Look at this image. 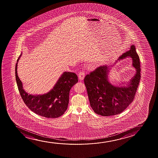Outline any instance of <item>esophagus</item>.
Masks as SVG:
<instances>
[{
  "mask_svg": "<svg viewBox=\"0 0 158 158\" xmlns=\"http://www.w3.org/2000/svg\"><path fill=\"white\" fill-rule=\"evenodd\" d=\"M85 73L84 71H81L78 73V77L81 80H83L85 78Z\"/></svg>",
  "mask_w": 158,
  "mask_h": 158,
  "instance_id": "1",
  "label": "esophagus"
}]
</instances>
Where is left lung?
<instances>
[{
    "instance_id": "1",
    "label": "left lung",
    "mask_w": 158,
    "mask_h": 158,
    "mask_svg": "<svg viewBox=\"0 0 158 158\" xmlns=\"http://www.w3.org/2000/svg\"><path fill=\"white\" fill-rule=\"evenodd\" d=\"M127 57L132 58L133 65L136 70L135 75L127 87H115L108 82V68L106 65L97 67L85 76L84 82L90 105L96 114L105 116L115 115L124 111L134 100L141 78V66L133 45L119 59Z\"/></svg>"
}]
</instances>
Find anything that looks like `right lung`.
I'll return each mask as SVG.
<instances>
[{
  "label": "right lung",
  "instance_id": "obj_1",
  "mask_svg": "<svg viewBox=\"0 0 158 158\" xmlns=\"http://www.w3.org/2000/svg\"><path fill=\"white\" fill-rule=\"evenodd\" d=\"M20 56L18 57L17 62ZM17 63L15 68L18 90L23 100L31 111L47 118H57L67 110L71 87L78 82L77 76L70 72H64L53 89L42 95H29L23 89L22 83L17 75Z\"/></svg>",
  "mask_w": 158,
  "mask_h": 158
}]
</instances>
